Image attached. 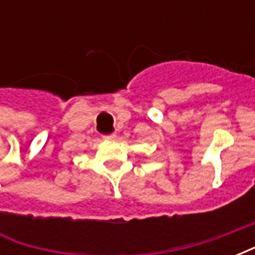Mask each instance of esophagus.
Masks as SVG:
<instances>
[{"instance_id":"obj_1","label":"esophagus","mask_w":255,"mask_h":255,"mask_svg":"<svg viewBox=\"0 0 255 255\" xmlns=\"http://www.w3.org/2000/svg\"><path fill=\"white\" fill-rule=\"evenodd\" d=\"M102 138L105 139V140H113V139L116 138V133H106V135H102Z\"/></svg>"}]
</instances>
